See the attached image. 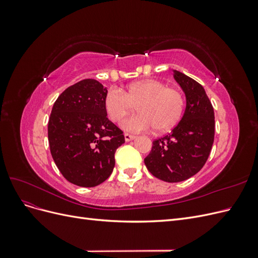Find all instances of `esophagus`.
Returning <instances> with one entry per match:
<instances>
[{
  "label": "esophagus",
  "instance_id": "1",
  "mask_svg": "<svg viewBox=\"0 0 258 258\" xmlns=\"http://www.w3.org/2000/svg\"><path fill=\"white\" fill-rule=\"evenodd\" d=\"M124 141L126 142H130L132 141V140L136 139V136H132V135H129V134H124Z\"/></svg>",
  "mask_w": 258,
  "mask_h": 258
}]
</instances>
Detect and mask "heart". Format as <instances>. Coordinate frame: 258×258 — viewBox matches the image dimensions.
Instances as JSON below:
<instances>
[{
    "label": "heart",
    "mask_w": 258,
    "mask_h": 258,
    "mask_svg": "<svg viewBox=\"0 0 258 258\" xmlns=\"http://www.w3.org/2000/svg\"><path fill=\"white\" fill-rule=\"evenodd\" d=\"M185 100L176 88L167 87L158 80H142L127 86L123 92L111 88L104 98V107L113 121H119L136 106L138 114L121 121V128L130 132H156L172 129L181 119Z\"/></svg>",
    "instance_id": "1"
}]
</instances>
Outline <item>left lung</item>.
<instances>
[{
    "label": "left lung",
    "instance_id": "8db88e82",
    "mask_svg": "<svg viewBox=\"0 0 258 258\" xmlns=\"http://www.w3.org/2000/svg\"><path fill=\"white\" fill-rule=\"evenodd\" d=\"M173 77L186 97L182 119L169 135L155 140L144 159L150 172L168 183L191 177L207 162L214 142V110L202 86L173 70Z\"/></svg>",
    "mask_w": 258,
    "mask_h": 258
}]
</instances>
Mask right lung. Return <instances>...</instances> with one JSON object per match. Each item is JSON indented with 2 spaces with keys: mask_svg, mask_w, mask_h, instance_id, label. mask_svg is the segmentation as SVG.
I'll return each mask as SVG.
<instances>
[{
  "mask_svg": "<svg viewBox=\"0 0 258 258\" xmlns=\"http://www.w3.org/2000/svg\"><path fill=\"white\" fill-rule=\"evenodd\" d=\"M107 89L96 80L68 87L53 103L48 121L52 159L70 183L95 187L110 176L115 152L124 143L122 131L108 120Z\"/></svg>",
  "mask_w": 258,
  "mask_h": 258,
  "instance_id": "right-lung-1",
  "label": "right lung"
}]
</instances>
